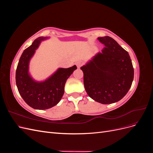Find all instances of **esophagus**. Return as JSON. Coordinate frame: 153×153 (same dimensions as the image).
Segmentation results:
<instances>
[{
  "mask_svg": "<svg viewBox=\"0 0 153 153\" xmlns=\"http://www.w3.org/2000/svg\"><path fill=\"white\" fill-rule=\"evenodd\" d=\"M76 65L78 68H80L82 66V63L81 62H76Z\"/></svg>",
  "mask_w": 153,
  "mask_h": 153,
  "instance_id": "34e87169",
  "label": "esophagus"
}]
</instances>
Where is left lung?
I'll return each mask as SVG.
<instances>
[{"instance_id":"left-lung-1","label":"left lung","mask_w":153,"mask_h":153,"mask_svg":"<svg viewBox=\"0 0 153 153\" xmlns=\"http://www.w3.org/2000/svg\"><path fill=\"white\" fill-rule=\"evenodd\" d=\"M105 45L102 52L80 68L85 89L89 97L102 104L121 100L132 84L134 69L127 51L109 36L98 38Z\"/></svg>"}]
</instances>
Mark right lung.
<instances>
[{
    "label": "right lung",
    "instance_id": "right-lung-1",
    "mask_svg": "<svg viewBox=\"0 0 153 153\" xmlns=\"http://www.w3.org/2000/svg\"><path fill=\"white\" fill-rule=\"evenodd\" d=\"M47 37H39L22 54L16 71V84L18 92L25 103L32 108L45 110L56 105L64 92L68 78L76 69L75 65L69 68H59L44 82H36L29 73V64L41 41Z\"/></svg>",
    "mask_w": 153,
    "mask_h": 153
}]
</instances>
